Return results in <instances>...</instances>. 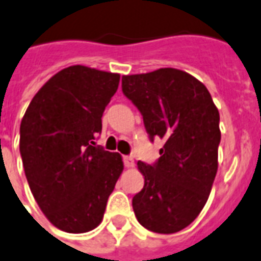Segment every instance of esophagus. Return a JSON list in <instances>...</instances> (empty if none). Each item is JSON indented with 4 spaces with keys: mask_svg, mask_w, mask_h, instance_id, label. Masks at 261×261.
I'll return each instance as SVG.
<instances>
[{
    "mask_svg": "<svg viewBox=\"0 0 261 261\" xmlns=\"http://www.w3.org/2000/svg\"><path fill=\"white\" fill-rule=\"evenodd\" d=\"M123 162H124L125 167H134V159L131 156H124Z\"/></svg>",
    "mask_w": 261,
    "mask_h": 261,
    "instance_id": "1",
    "label": "esophagus"
}]
</instances>
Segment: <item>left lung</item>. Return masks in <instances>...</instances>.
Masks as SVG:
<instances>
[{"instance_id": "left-lung-1", "label": "left lung", "mask_w": 261, "mask_h": 261, "mask_svg": "<svg viewBox=\"0 0 261 261\" xmlns=\"http://www.w3.org/2000/svg\"><path fill=\"white\" fill-rule=\"evenodd\" d=\"M121 88L141 112L150 141L165 140L155 165L138 162L145 184L133 198L136 217L153 232H178L199 216L212 191L219 111L198 79L173 67L123 76Z\"/></svg>"}]
</instances>
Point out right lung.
Here are the masks:
<instances>
[{
  "label": "right lung",
  "mask_w": 261,
  "mask_h": 261,
  "mask_svg": "<svg viewBox=\"0 0 261 261\" xmlns=\"http://www.w3.org/2000/svg\"><path fill=\"white\" fill-rule=\"evenodd\" d=\"M120 74L74 65L38 90L20 123V155L34 199L57 228L88 232L101 224L123 171L116 152L95 145Z\"/></svg>",
  "instance_id": "1"
}]
</instances>
